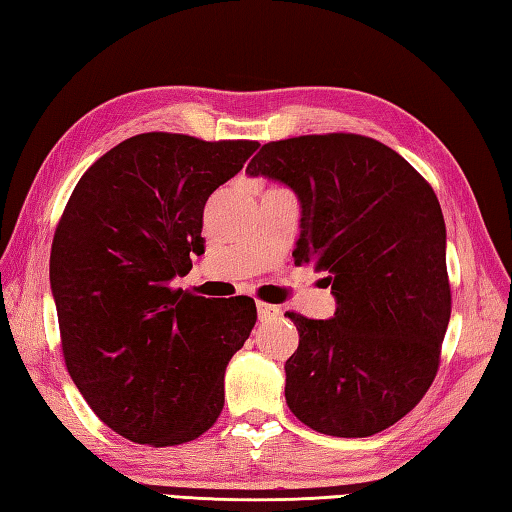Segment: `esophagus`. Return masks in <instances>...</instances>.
<instances>
[{
    "mask_svg": "<svg viewBox=\"0 0 512 512\" xmlns=\"http://www.w3.org/2000/svg\"><path fill=\"white\" fill-rule=\"evenodd\" d=\"M257 315H259V322H270V319H277L279 315H282V310H279L277 306L257 302Z\"/></svg>",
    "mask_w": 512,
    "mask_h": 512,
    "instance_id": "obj_1",
    "label": "esophagus"
}]
</instances>
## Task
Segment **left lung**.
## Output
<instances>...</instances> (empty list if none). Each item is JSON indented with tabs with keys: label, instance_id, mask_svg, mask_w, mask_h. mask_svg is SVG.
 <instances>
[{
	"label": "left lung",
	"instance_id": "obj_1",
	"mask_svg": "<svg viewBox=\"0 0 512 512\" xmlns=\"http://www.w3.org/2000/svg\"><path fill=\"white\" fill-rule=\"evenodd\" d=\"M297 195L295 264L328 270L335 315L286 313L299 346L286 404L317 433L370 437L433 384L450 319L446 224L433 188L402 155L362 135L264 144L246 168Z\"/></svg>",
	"mask_w": 512,
	"mask_h": 512
}]
</instances>
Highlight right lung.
Returning a JSON list of instances; mask_svg holds the SVG:
<instances>
[{
	"label": "right lung",
	"mask_w": 512,
	"mask_h": 512,
	"mask_svg": "<svg viewBox=\"0 0 512 512\" xmlns=\"http://www.w3.org/2000/svg\"><path fill=\"white\" fill-rule=\"evenodd\" d=\"M257 142L144 133L79 179L50 250L66 368L102 422L135 444L197 439L224 408V373L257 322L250 297L173 288L204 253L208 197Z\"/></svg>",
	"instance_id": "obj_1"
}]
</instances>
